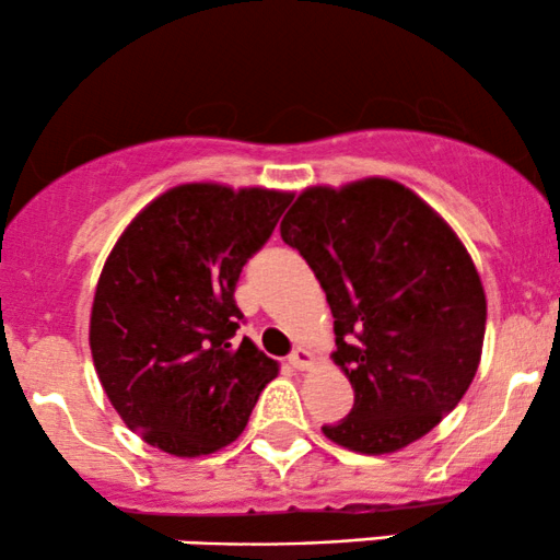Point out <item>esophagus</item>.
<instances>
[{
  "label": "esophagus",
  "instance_id": "esophagus-1",
  "mask_svg": "<svg viewBox=\"0 0 560 560\" xmlns=\"http://www.w3.org/2000/svg\"><path fill=\"white\" fill-rule=\"evenodd\" d=\"M289 365H292V369H298V371L311 369V365H313L311 350H305V347H294V350L289 352Z\"/></svg>",
  "mask_w": 560,
  "mask_h": 560
}]
</instances>
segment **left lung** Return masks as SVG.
<instances>
[{"instance_id": "left-lung-1", "label": "left lung", "mask_w": 560, "mask_h": 560, "mask_svg": "<svg viewBox=\"0 0 560 560\" xmlns=\"http://www.w3.org/2000/svg\"><path fill=\"white\" fill-rule=\"evenodd\" d=\"M281 240L324 287L331 358L355 389L324 434L382 455L432 432L466 395L485 342V289L455 231L402 184L365 178L302 191Z\"/></svg>"}]
</instances>
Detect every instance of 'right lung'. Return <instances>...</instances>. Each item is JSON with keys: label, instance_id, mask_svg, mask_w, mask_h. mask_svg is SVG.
Returning <instances> with one entry per match:
<instances>
[{"label": "right lung", "instance_id": "obj_1", "mask_svg": "<svg viewBox=\"0 0 560 560\" xmlns=\"http://www.w3.org/2000/svg\"><path fill=\"white\" fill-rule=\"evenodd\" d=\"M292 195L184 184L152 199L96 281L94 369L141 440L178 458L215 453L247 427L279 363L249 342L234 289Z\"/></svg>", "mask_w": 560, "mask_h": 560}]
</instances>
